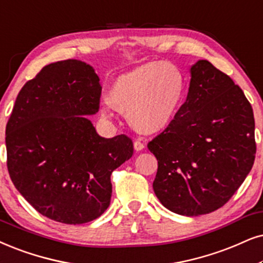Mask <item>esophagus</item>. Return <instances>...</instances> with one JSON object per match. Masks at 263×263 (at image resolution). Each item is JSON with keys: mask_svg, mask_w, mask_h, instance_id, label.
I'll list each match as a JSON object with an SVG mask.
<instances>
[{"mask_svg": "<svg viewBox=\"0 0 263 263\" xmlns=\"http://www.w3.org/2000/svg\"><path fill=\"white\" fill-rule=\"evenodd\" d=\"M134 147H135L136 151L139 152V151H143L145 145H144V143L141 141V139H136L135 143H134Z\"/></svg>", "mask_w": 263, "mask_h": 263, "instance_id": "obj_1", "label": "esophagus"}]
</instances>
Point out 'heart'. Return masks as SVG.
Returning <instances> with one entry per match:
<instances>
[{"label":"heart","mask_w":263,"mask_h":263,"mask_svg":"<svg viewBox=\"0 0 263 263\" xmlns=\"http://www.w3.org/2000/svg\"><path fill=\"white\" fill-rule=\"evenodd\" d=\"M184 92L181 69L166 62H151L119 76L109 98L115 108L127 114L137 131L155 134L175 120ZM103 114H110L109 105H104Z\"/></svg>","instance_id":"obj_1"}]
</instances>
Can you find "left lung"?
<instances>
[{
	"instance_id": "obj_1",
	"label": "left lung",
	"mask_w": 263,
	"mask_h": 263,
	"mask_svg": "<svg viewBox=\"0 0 263 263\" xmlns=\"http://www.w3.org/2000/svg\"><path fill=\"white\" fill-rule=\"evenodd\" d=\"M187 99L175 120L148 143L156 156L153 182L166 209L210 214L238 191L255 161V119L242 89L210 62L191 68Z\"/></svg>"
}]
</instances>
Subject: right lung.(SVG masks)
<instances>
[{"label":"right lung","mask_w":263,"mask_h":263,"mask_svg":"<svg viewBox=\"0 0 263 263\" xmlns=\"http://www.w3.org/2000/svg\"><path fill=\"white\" fill-rule=\"evenodd\" d=\"M101 95L92 66L68 59L43 66L16 97L6 126L9 176L53 221L99 217L110 204L112 171L134 154L128 136L103 138L84 116L98 112Z\"/></svg>","instance_id":"right-lung-1"}]
</instances>
